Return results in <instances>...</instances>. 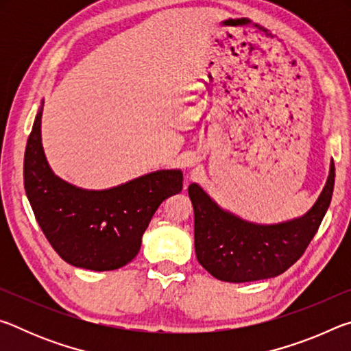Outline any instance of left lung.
I'll return each mask as SVG.
<instances>
[{
    "instance_id": "left-lung-1",
    "label": "left lung",
    "mask_w": 351,
    "mask_h": 351,
    "mask_svg": "<svg viewBox=\"0 0 351 351\" xmlns=\"http://www.w3.org/2000/svg\"><path fill=\"white\" fill-rule=\"evenodd\" d=\"M335 189V162L325 187L304 217L280 224H254L226 212L197 184L189 186L195 212V252L199 265L223 282L245 283L280 276L310 245Z\"/></svg>"
}]
</instances>
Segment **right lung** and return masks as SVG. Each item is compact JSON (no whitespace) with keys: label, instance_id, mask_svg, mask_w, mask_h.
I'll list each match as a JSON object with an SVG mask.
<instances>
[{"label":"right lung","instance_id":"right-lung-1","mask_svg":"<svg viewBox=\"0 0 351 351\" xmlns=\"http://www.w3.org/2000/svg\"><path fill=\"white\" fill-rule=\"evenodd\" d=\"M41 108L25 153V189L41 230L77 268L112 271L130 263L165 198L182 190L181 170H158L108 190H83L52 173L41 147Z\"/></svg>","mask_w":351,"mask_h":351}]
</instances>
